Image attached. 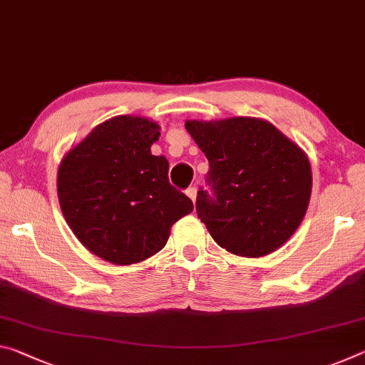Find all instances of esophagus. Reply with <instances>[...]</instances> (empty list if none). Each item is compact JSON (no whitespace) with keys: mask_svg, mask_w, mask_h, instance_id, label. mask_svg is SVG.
I'll return each mask as SVG.
<instances>
[{"mask_svg":"<svg viewBox=\"0 0 365 365\" xmlns=\"http://www.w3.org/2000/svg\"><path fill=\"white\" fill-rule=\"evenodd\" d=\"M187 195H188V197L193 202H196V195H197V190H196V187H190L188 190H187Z\"/></svg>","mask_w":365,"mask_h":365,"instance_id":"1","label":"esophagus"}]
</instances>
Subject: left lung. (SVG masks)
<instances>
[{"label": "left lung", "mask_w": 365, "mask_h": 365, "mask_svg": "<svg viewBox=\"0 0 365 365\" xmlns=\"http://www.w3.org/2000/svg\"><path fill=\"white\" fill-rule=\"evenodd\" d=\"M185 128L209 160L211 191H197L196 214L214 242L243 257L279 250L309 206L312 172L306 153L256 117L187 120Z\"/></svg>", "instance_id": "obj_1"}]
</instances>
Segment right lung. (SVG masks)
<instances>
[{
	"label": "right lung",
	"mask_w": 365,
	"mask_h": 365,
	"mask_svg": "<svg viewBox=\"0 0 365 365\" xmlns=\"http://www.w3.org/2000/svg\"><path fill=\"white\" fill-rule=\"evenodd\" d=\"M159 125L117 115L66 154L58 197L67 225L86 250L110 264L141 262L168 243L170 227L193 211L169 183V163L153 156Z\"/></svg>",
	"instance_id": "right-lung-1"
}]
</instances>
